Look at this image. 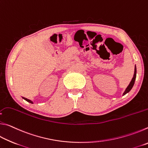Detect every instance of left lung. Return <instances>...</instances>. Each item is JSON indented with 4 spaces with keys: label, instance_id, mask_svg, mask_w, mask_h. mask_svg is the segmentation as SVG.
<instances>
[{
    "label": "left lung",
    "instance_id": "left-lung-1",
    "mask_svg": "<svg viewBox=\"0 0 148 148\" xmlns=\"http://www.w3.org/2000/svg\"><path fill=\"white\" fill-rule=\"evenodd\" d=\"M136 65H135L134 73L133 77H132V79H131V82H130L129 86H127L126 89H125V91H124L123 95H125V94H127V92H129L130 91H131V89L132 88V87H133V86H134V82H135V79H136Z\"/></svg>",
    "mask_w": 148,
    "mask_h": 148
}]
</instances>
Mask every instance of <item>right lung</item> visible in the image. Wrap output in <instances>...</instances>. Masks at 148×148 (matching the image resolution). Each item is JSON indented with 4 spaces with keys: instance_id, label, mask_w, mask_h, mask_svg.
I'll use <instances>...</instances> for the list:
<instances>
[{
    "instance_id": "add662e5",
    "label": "right lung",
    "mask_w": 148,
    "mask_h": 148,
    "mask_svg": "<svg viewBox=\"0 0 148 148\" xmlns=\"http://www.w3.org/2000/svg\"><path fill=\"white\" fill-rule=\"evenodd\" d=\"M22 98H23L24 100H25V101H27V102H30V103H31V104H33V102L31 101V100H29V99H26V98H25V97H22Z\"/></svg>"
}]
</instances>
